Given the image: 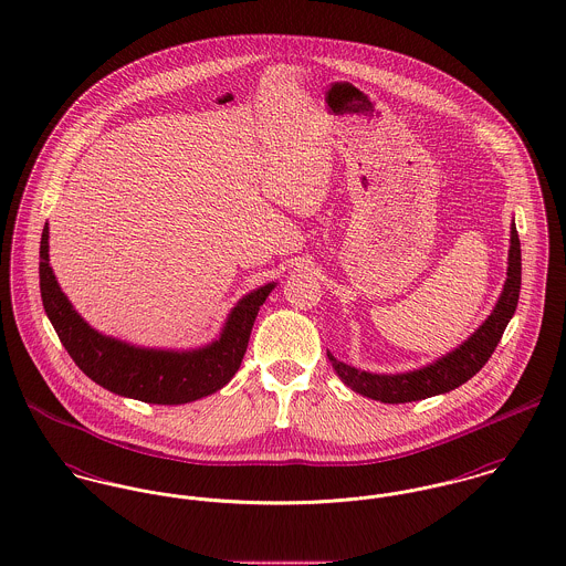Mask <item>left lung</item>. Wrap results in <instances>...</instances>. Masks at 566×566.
<instances>
[{
	"mask_svg": "<svg viewBox=\"0 0 566 566\" xmlns=\"http://www.w3.org/2000/svg\"><path fill=\"white\" fill-rule=\"evenodd\" d=\"M521 292V244L516 227L511 224V249H509V272L504 290L491 311V315L457 346L452 353L439 357L419 369L400 374H374L346 365L328 353L337 376L365 398L385 402V405H405L415 400H426L439 394H448L464 385L475 376L484 363L495 353L509 322L513 319L514 308Z\"/></svg>",
	"mask_w": 566,
	"mask_h": 566,
	"instance_id": "obj_1",
	"label": "left lung"
}]
</instances>
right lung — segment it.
<instances>
[{
  "label": "right lung",
  "mask_w": 566,
  "mask_h": 566,
  "mask_svg": "<svg viewBox=\"0 0 566 566\" xmlns=\"http://www.w3.org/2000/svg\"><path fill=\"white\" fill-rule=\"evenodd\" d=\"M41 298L62 346L103 389L149 405H188L222 389L240 369L259 307L276 283L242 296L211 344L192 350L143 348L95 331L60 290L50 265V227L41 238Z\"/></svg>",
  "instance_id": "1"
}]
</instances>
